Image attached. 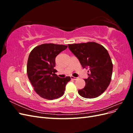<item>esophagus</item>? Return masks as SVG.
Segmentation results:
<instances>
[{"mask_svg":"<svg viewBox=\"0 0 133 133\" xmlns=\"http://www.w3.org/2000/svg\"><path fill=\"white\" fill-rule=\"evenodd\" d=\"M71 79L72 80H76V79H78V78L74 77V76H71Z\"/></svg>","mask_w":133,"mask_h":133,"instance_id":"34e87169","label":"esophagus"}]
</instances>
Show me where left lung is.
<instances>
[{"label":"left lung","mask_w":133,"mask_h":133,"mask_svg":"<svg viewBox=\"0 0 133 133\" xmlns=\"http://www.w3.org/2000/svg\"><path fill=\"white\" fill-rule=\"evenodd\" d=\"M70 50L83 68L88 69L85 86L78 90L82 97L95 98L103 94L111 82L112 64L107 50L95 42L69 44Z\"/></svg>","instance_id":"8db88e82"}]
</instances>
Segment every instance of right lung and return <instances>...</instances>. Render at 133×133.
I'll use <instances>...</instances> for the list:
<instances>
[{
    "instance_id": "add662e5",
    "label": "right lung",
    "mask_w": 133,
    "mask_h": 133,
    "mask_svg": "<svg viewBox=\"0 0 133 133\" xmlns=\"http://www.w3.org/2000/svg\"><path fill=\"white\" fill-rule=\"evenodd\" d=\"M67 45L43 44L30 52L27 63V74L35 92L42 98L53 100L64 94L70 76L59 78L55 74V58Z\"/></svg>"
}]
</instances>
